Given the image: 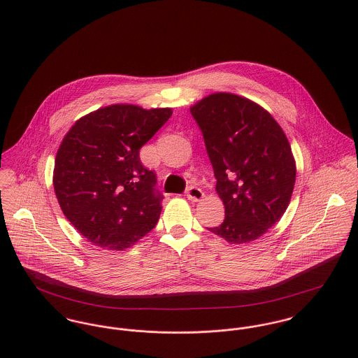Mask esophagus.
Listing matches in <instances>:
<instances>
[{
	"label": "esophagus",
	"mask_w": 358,
	"mask_h": 358,
	"mask_svg": "<svg viewBox=\"0 0 358 358\" xmlns=\"http://www.w3.org/2000/svg\"><path fill=\"white\" fill-rule=\"evenodd\" d=\"M186 196H187V199L192 200V201H200V200L204 197V193H203L201 189H199V187H196V186H190V187H187V190H186Z\"/></svg>",
	"instance_id": "esophagus-1"
}]
</instances>
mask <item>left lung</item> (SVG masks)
Here are the masks:
<instances>
[{
	"label": "left lung",
	"instance_id": "1",
	"mask_svg": "<svg viewBox=\"0 0 358 358\" xmlns=\"http://www.w3.org/2000/svg\"><path fill=\"white\" fill-rule=\"evenodd\" d=\"M190 111L224 204L223 223L208 230L231 244L254 241L291 201L296 166L289 142L268 111L238 95L212 94Z\"/></svg>",
	"mask_w": 358,
	"mask_h": 358
}]
</instances>
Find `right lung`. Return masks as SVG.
I'll return each instance as SVG.
<instances>
[{
  "mask_svg": "<svg viewBox=\"0 0 358 358\" xmlns=\"http://www.w3.org/2000/svg\"><path fill=\"white\" fill-rule=\"evenodd\" d=\"M172 110L111 104L80 118L55 158L53 189L69 222L94 245L122 251L158 222L162 194L141 148Z\"/></svg>",
  "mask_w": 358,
  "mask_h": 358,
  "instance_id": "obj_1",
  "label": "right lung"
}]
</instances>
